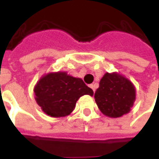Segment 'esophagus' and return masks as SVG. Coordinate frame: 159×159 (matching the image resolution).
<instances>
[{
    "label": "esophagus",
    "instance_id": "34e87169",
    "mask_svg": "<svg viewBox=\"0 0 159 159\" xmlns=\"http://www.w3.org/2000/svg\"><path fill=\"white\" fill-rule=\"evenodd\" d=\"M89 87L92 89H93V92L95 91V89H96V84H95V83H94V84H90Z\"/></svg>",
    "mask_w": 159,
    "mask_h": 159
}]
</instances>
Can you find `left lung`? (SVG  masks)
<instances>
[{
	"label": "left lung",
	"mask_w": 159,
	"mask_h": 159,
	"mask_svg": "<svg viewBox=\"0 0 159 159\" xmlns=\"http://www.w3.org/2000/svg\"><path fill=\"white\" fill-rule=\"evenodd\" d=\"M100 111L110 117L128 113L135 100V90L129 80L117 73H106L94 93Z\"/></svg>",
	"instance_id": "1"
}]
</instances>
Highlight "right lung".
<instances>
[{
	"mask_svg": "<svg viewBox=\"0 0 159 159\" xmlns=\"http://www.w3.org/2000/svg\"><path fill=\"white\" fill-rule=\"evenodd\" d=\"M34 91L36 102L42 111L53 117L69 115L80 97L93 94V90L81 78L69 76L66 72L49 73L40 79Z\"/></svg>",
	"mask_w": 159,
	"mask_h": 159,
	"instance_id": "right-lung-1",
	"label": "right lung"
}]
</instances>
